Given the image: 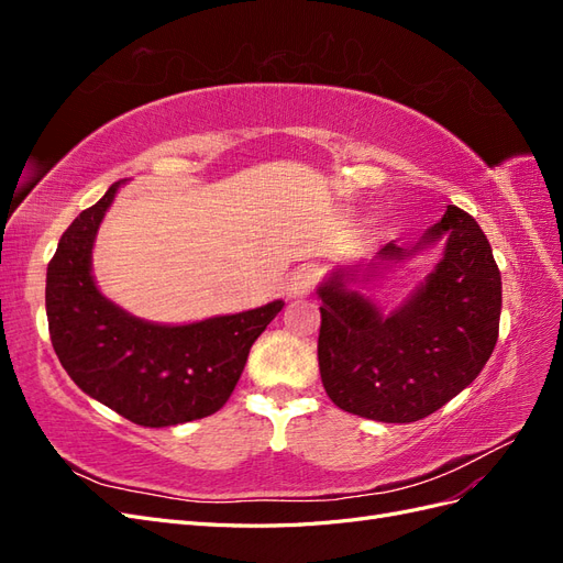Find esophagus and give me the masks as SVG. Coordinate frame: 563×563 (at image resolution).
<instances>
[{
    "label": "esophagus",
    "mask_w": 563,
    "mask_h": 563,
    "mask_svg": "<svg viewBox=\"0 0 563 563\" xmlns=\"http://www.w3.org/2000/svg\"><path fill=\"white\" fill-rule=\"evenodd\" d=\"M314 282H317V267L314 265H300L291 272V277L286 279V294L294 296V298L310 296Z\"/></svg>",
    "instance_id": "1"
}]
</instances>
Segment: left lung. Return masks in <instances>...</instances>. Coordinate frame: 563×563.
Listing matches in <instances>:
<instances>
[{
  "label": "left lung",
  "instance_id": "1",
  "mask_svg": "<svg viewBox=\"0 0 563 563\" xmlns=\"http://www.w3.org/2000/svg\"><path fill=\"white\" fill-rule=\"evenodd\" d=\"M439 241L442 261L397 311L383 316L351 288ZM317 294L323 389L368 420L416 422L439 411L479 376L498 340L500 269L476 220L453 203L413 249L389 242L376 261L335 267Z\"/></svg>",
  "mask_w": 563,
  "mask_h": 563
}]
</instances>
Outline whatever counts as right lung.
Here are the masks:
<instances>
[{
    "label": "right lung",
    "mask_w": 563,
    "mask_h": 563,
    "mask_svg": "<svg viewBox=\"0 0 563 563\" xmlns=\"http://www.w3.org/2000/svg\"><path fill=\"white\" fill-rule=\"evenodd\" d=\"M124 180L81 211L46 269L51 343L67 376L100 404L143 428H168L223 408L251 345L284 300L203 321L155 323L108 300L91 275L100 223Z\"/></svg>",
    "instance_id": "right-lung-1"
}]
</instances>
